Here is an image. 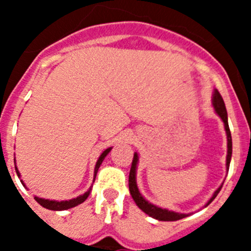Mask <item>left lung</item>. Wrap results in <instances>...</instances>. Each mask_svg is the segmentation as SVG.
Segmentation results:
<instances>
[{
    "label": "left lung",
    "instance_id": "left-lung-1",
    "mask_svg": "<svg viewBox=\"0 0 251 251\" xmlns=\"http://www.w3.org/2000/svg\"><path fill=\"white\" fill-rule=\"evenodd\" d=\"M212 106H214L215 113H216L219 117L221 118V121L224 122V127H225V132H226V138H227V154H226V170L229 171L230 167V161H231V154H232V141H231V133H230V128H229V122H227V112H226L225 108V103H224L223 98H221L220 93L217 92L216 89L214 90V94H212ZM138 153H134V157H133V162H132V167H130V172H129V192L132 195L133 200L136 202V205L141 208L142 211L146 212L147 215H150L151 217L153 219H156V220L159 221H176V220H181L183 217L190 216L188 214H181V212H176V211H171V210H167V208H162L159 206L153 205L151 203L150 201H147L143 197V195L139 192V188L137 186V166H138ZM221 187L217 188L216 191L214 192V195L211 196V199L207 201V203L205 205L208 206L210 203L214 201L215 197L217 196V194L220 192Z\"/></svg>",
    "mask_w": 251,
    "mask_h": 251
}]
</instances>
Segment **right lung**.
<instances>
[{"mask_svg": "<svg viewBox=\"0 0 251 251\" xmlns=\"http://www.w3.org/2000/svg\"><path fill=\"white\" fill-rule=\"evenodd\" d=\"M110 150H112V147L106 148L105 151H103L101 152V154L99 156L98 161H97V163H95V168H94V179L95 177H97V174H98V170L99 167H100L101 162L104 161V158L106 157V154L110 152ZM15 170H16V174L17 176L21 178V175H20L19 170H17V166H16V158H15ZM21 183L26 187V185L24 183V181L21 179ZM90 191H92V187L88 190V191L85 192V194L80 195V196L75 197V199H72V200H66V201H55V200H48V199H41V197H37L35 196V200L37 201V202L40 203V205L43 206V207L48 208V210H54V211H63V210H68V208H72V207H75V206L80 205V203H83L84 201L88 199V196L90 195Z\"/></svg>", "mask_w": 251, "mask_h": 251, "instance_id": "right-lung-1", "label": "right lung"}]
</instances>
